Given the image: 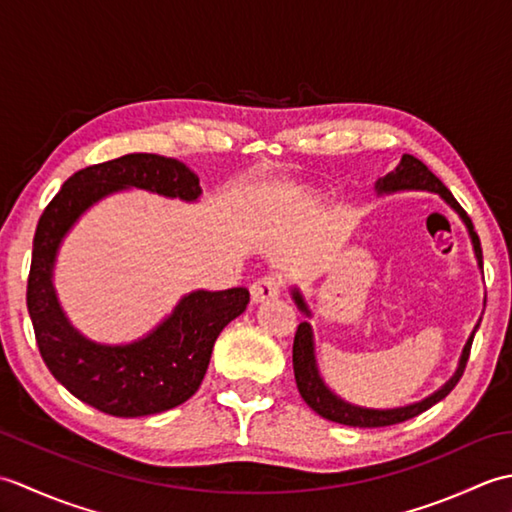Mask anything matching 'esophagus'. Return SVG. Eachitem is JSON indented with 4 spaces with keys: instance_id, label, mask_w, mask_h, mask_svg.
<instances>
[{
    "instance_id": "obj_1",
    "label": "esophagus",
    "mask_w": 512,
    "mask_h": 512,
    "mask_svg": "<svg viewBox=\"0 0 512 512\" xmlns=\"http://www.w3.org/2000/svg\"><path fill=\"white\" fill-rule=\"evenodd\" d=\"M279 292H281V279L268 275V277L257 279L255 284L250 286V301L264 303V301L279 297Z\"/></svg>"
}]
</instances>
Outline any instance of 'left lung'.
I'll return each mask as SVG.
<instances>
[{"label":"left lung","mask_w":512,"mask_h":512,"mask_svg":"<svg viewBox=\"0 0 512 512\" xmlns=\"http://www.w3.org/2000/svg\"><path fill=\"white\" fill-rule=\"evenodd\" d=\"M398 191H431V193L440 195V198L447 202L451 209L460 215V220L464 222L466 231H469V237H471V244H473L477 268L482 270V266H484L482 264V246H480V237H477L475 228H473L471 217L466 215V211L458 204V200L453 198V193L444 187V184L436 176H433L424 162L405 154L400 158L398 167L394 171H389L387 176L376 180L378 195H391ZM290 295H292V301H295L297 310L303 314V317H306V321L299 323L297 334H295V345H292V367H295V380H297L301 398L308 402V407L312 411H317L319 416H323L325 420L347 424V427H358V429L389 427V424L405 422L409 418H416L418 413L427 411L429 407L436 405V402H440L444 396H449L451 389L458 385V380L464 374L466 361H469L473 336H475L477 328H480V321H477L475 330L471 332L469 341H466L464 350H462L458 369H455L447 383L433 391L431 396L422 398L418 402H411V405H405V407H394V409L358 407V405H352V402L343 400L341 396H336L334 391L323 383V378L319 374V365H317V354H314V332H312V325L308 321V319H312V310L308 308L306 297H303V292L297 286H292Z\"/></svg>","instance_id":"1"}]
</instances>
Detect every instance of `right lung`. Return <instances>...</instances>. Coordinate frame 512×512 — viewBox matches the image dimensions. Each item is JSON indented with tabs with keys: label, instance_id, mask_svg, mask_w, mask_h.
<instances>
[{
	"label": "right lung",
	"instance_id": "add662e5",
	"mask_svg": "<svg viewBox=\"0 0 512 512\" xmlns=\"http://www.w3.org/2000/svg\"><path fill=\"white\" fill-rule=\"evenodd\" d=\"M127 189L182 202L202 195L200 178L184 162L156 154H127L76 171L39 217L26 292L50 374L85 405L116 418L151 416L189 400L209 367L215 339L250 301L246 288L193 290L154 330L121 345L96 343L76 330L52 281L59 248L85 211Z\"/></svg>",
	"mask_w": 512,
	"mask_h": 512
}]
</instances>
